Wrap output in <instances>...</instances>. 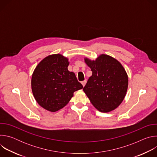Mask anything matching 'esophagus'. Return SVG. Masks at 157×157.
<instances>
[{
  "label": "esophagus",
  "mask_w": 157,
  "mask_h": 157,
  "mask_svg": "<svg viewBox=\"0 0 157 157\" xmlns=\"http://www.w3.org/2000/svg\"><path fill=\"white\" fill-rule=\"evenodd\" d=\"M86 82H87V80L86 79V80H84V81H82V86H84L85 85H86Z\"/></svg>",
  "instance_id": "1"
}]
</instances>
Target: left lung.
I'll use <instances>...</instances> for the list:
<instances>
[{
	"label": "left lung",
	"instance_id": "1",
	"mask_svg": "<svg viewBox=\"0 0 157 157\" xmlns=\"http://www.w3.org/2000/svg\"><path fill=\"white\" fill-rule=\"evenodd\" d=\"M93 71L83 91L99 111L109 113L123 101L128 88V75L122 64L114 58L101 54L95 60L84 58Z\"/></svg>",
	"mask_w": 157,
	"mask_h": 157
}]
</instances>
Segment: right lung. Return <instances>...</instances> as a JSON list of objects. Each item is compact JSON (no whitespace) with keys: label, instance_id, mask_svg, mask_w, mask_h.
<instances>
[{"label":"right lung","instance_id":"add662e5","mask_svg":"<svg viewBox=\"0 0 157 157\" xmlns=\"http://www.w3.org/2000/svg\"><path fill=\"white\" fill-rule=\"evenodd\" d=\"M68 58L61 54L44 58L36 66L31 80L35 99L43 109L56 112L68 104L74 92L83 88L75 74L68 70Z\"/></svg>","mask_w":157,"mask_h":157}]
</instances>
